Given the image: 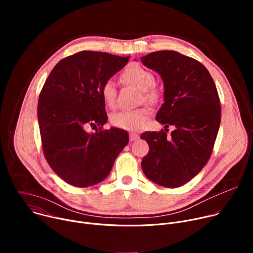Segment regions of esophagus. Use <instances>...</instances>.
<instances>
[{"label": "esophagus", "mask_w": 253, "mask_h": 253, "mask_svg": "<svg viewBox=\"0 0 253 253\" xmlns=\"http://www.w3.org/2000/svg\"><path fill=\"white\" fill-rule=\"evenodd\" d=\"M129 139H130L131 142H132V141H135V140L139 139V135H137V134H135V133H130Z\"/></svg>", "instance_id": "34e87169"}]
</instances>
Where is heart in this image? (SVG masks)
<instances>
[{
    "label": "heart",
    "instance_id": "obj_1",
    "mask_svg": "<svg viewBox=\"0 0 253 253\" xmlns=\"http://www.w3.org/2000/svg\"><path fill=\"white\" fill-rule=\"evenodd\" d=\"M121 79L123 82L141 90L146 101L155 103L158 100L159 92L154 86L155 77L149 70L140 65L132 64L123 71ZM116 96L117 92L114 82L111 80L106 81L101 87V97L104 104L109 108H114L116 105ZM149 113L150 111L146 108L132 111H122L114 114L111 117V122L116 127L135 131L143 126Z\"/></svg>",
    "mask_w": 253,
    "mask_h": 253
}]
</instances>
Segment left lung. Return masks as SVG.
I'll list each match as a JSON object with an SVG mask.
<instances>
[{"mask_svg":"<svg viewBox=\"0 0 253 253\" xmlns=\"http://www.w3.org/2000/svg\"><path fill=\"white\" fill-rule=\"evenodd\" d=\"M156 71L164 85V103L156 120L166 132H144L149 145L142 169L152 182L167 188L182 186L207 163L218 129L221 110L218 92L208 70L197 60L176 51H157L140 59Z\"/></svg>","mask_w":253,"mask_h":253,"instance_id":"obj_1","label":"left lung"}]
</instances>
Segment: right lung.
Instances as JSON below:
<instances>
[{"instance_id": "add662e5", "label": "right lung", "mask_w": 253, "mask_h": 253, "mask_svg": "<svg viewBox=\"0 0 253 253\" xmlns=\"http://www.w3.org/2000/svg\"><path fill=\"white\" fill-rule=\"evenodd\" d=\"M129 58L76 53L54 67L42 88L38 122L43 152L55 173L71 185L83 188L103 181L129 142L125 130L102 129L108 117L101 97L102 85ZM97 126L95 133L85 131Z\"/></svg>"}]
</instances>
